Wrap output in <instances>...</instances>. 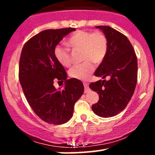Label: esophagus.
Wrapping results in <instances>:
<instances>
[{
    "mask_svg": "<svg viewBox=\"0 0 155 155\" xmlns=\"http://www.w3.org/2000/svg\"><path fill=\"white\" fill-rule=\"evenodd\" d=\"M84 92L86 93V92H87L89 90H90V89H89L88 84L86 82H84Z\"/></svg>",
    "mask_w": 155,
    "mask_h": 155,
    "instance_id": "34e87169",
    "label": "esophagus"
}]
</instances>
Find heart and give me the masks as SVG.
I'll use <instances>...</instances> for the list:
<instances>
[{"mask_svg":"<svg viewBox=\"0 0 155 155\" xmlns=\"http://www.w3.org/2000/svg\"><path fill=\"white\" fill-rule=\"evenodd\" d=\"M68 45L74 49H81L82 63L73 66L70 76L77 79H87L95 69V63H99L104 59L108 50V41L102 32L92 33L87 31H77L69 37ZM54 56L58 61L65 67L71 64L70 50L62 45L54 48Z\"/></svg>","mask_w":155,"mask_h":155,"instance_id":"1","label":"heart"}]
</instances>
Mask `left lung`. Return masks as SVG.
Returning a JSON list of instances; mask_svg holds the SVG:
<instances>
[{"label": "left lung", "instance_id": "1", "mask_svg": "<svg viewBox=\"0 0 155 155\" xmlns=\"http://www.w3.org/2000/svg\"><path fill=\"white\" fill-rule=\"evenodd\" d=\"M96 28L106 36L108 50L95 76L109 79L92 82L89 87L99 94V101L92 105V111L97 116L108 118L123 111L130 101L137 83L138 63L132 44L125 35L109 26Z\"/></svg>", "mask_w": 155, "mask_h": 155}]
</instances>
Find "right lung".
I'll list each match as a JSON object with an SVG mask.
<instances>
[{"label":"right lung","mask_w":155,"mask_h":155,"mask_svg":"<svg viewBox=\"0 0 155 155\" xmlns=\"http://www.w3.org/2000/svg\"><path fill=\"white\" fill-rule=\"evenodd\" d=\"M75 28L46 30L34 35L22 48L19 79L27 101L35 114L49 124H62L73 116L75 103L84 92V85L67 73L54 56V48ZM64 81L57 90L54 81Z\"/></svg>","instance_id":"obj_1"}]
</instances>
